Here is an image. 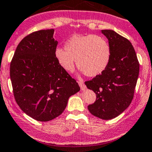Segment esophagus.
I'll list each match as a JSON object with an SVG mask.
<instances>
[{
    "label": "esophagus",
    "mask_w": 152,
    "mask_h": 152,
    "mask_svg": "<svg viewBox=\"0 0 152 152\" xmlns=\"http://www.w3.org/2000/svg\"><path fill=\"white\" fill-rule=\"evenodd\" d=\"M78 84L82 90H85V89H86V86H85L84 83H83V82L82 81V80H78Z\"/></svg>",
    "instance_id": "obj_1"
}]
</instances>
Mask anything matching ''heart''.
I'll return each instance as SVG.
<instances>
[{
    "instance_id": "obj_1",
    "label": "heart",
    "mask_w": 152,
    "mask_h": 152,
    "mask_svg": "<svg viewBox=\"0 0 152 152\" xmlns=\"http://www.w3.org/2000/svg\"><path fill=\"white\" fill-rule=\"evenodd\" d=\"M54 55L66 72H73L77 60L82 72L89 77H95L107 67L111 48L106 39L100 36L74 35L65 44V50L57 48Z\"/></svg>"
}]
</instances>
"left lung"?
Masks as SVG:
<instances>
[{
	"label": "left lung",
	"instance_id": "obj_1",
	"mask_svg": "<svg viewBox=\"0 0 152 152\" xmlns=\"http://www.w3.org/2000/svg\"><path fill=\"white\" fill-rule=\"evenodd\" d=\"M111 48L110 63L104 72L85 82L96 95L88 106L93 115L108 120L120 115L133 100L140 63L131 42L111 30H102Z\"/></svg>",
	"mask_w": 152,
	"mask_h": 152
}]
</instances>
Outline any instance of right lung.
Here are the masks:
<instances>
[{"label":"right lung","mask_w":152,"mask_h":152,"mask_svg":"<svg viewBox=\"0 0 152 152\" xmlns=\"http://www.w3.org/2000/svg\"><path fill=\"white\" fill-rule=\"evenodd\" d=\"M53 29L36 31L18 45L10 63L15 102L27 115L40 122L59 116L71 95L80 88L55 58L58 42Z\"/></svg>","instance_id":"add662e5"}]
</instances>
